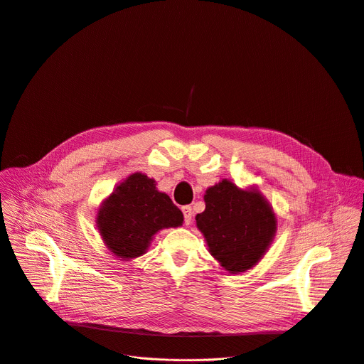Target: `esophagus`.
I'll list each match as a JSON object with an SVG mask.
<instances>
[{
	"label": "esophagus",
	"mask_w": 364,
	"mask_h": 364,
	"mask_svg": "<svg viewBox=\"0 0 364 364\" xmlns=\"http://www.w3.org/2000/svg\"><path fill=\"white\" fill-rule=\"evenodd\" d=\"M183 215H184V225H190L191 223V218H193V210L190 205H184L183 207Z\"/></svg>",
	"instance_id": "obj_1"
}]
</instances>
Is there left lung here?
I'll list each match as a JSON object with an SVG mask.
<instances>
[{
	"instance_id": "left-lung-1",
	"label": "left lung",
	"mask_w": 364,
	"mask_h": 364,
	"mask_svg": "<svg viewBox=\"0 0 364 364\" xmlns=\"http://www.w3.org/2000/svg\"><path fill=\"white\" fill-rule=\"evenodd\" d=\"M205 209L196 216L210 253L230 274L255 267L271 245L277 219L256 190H240L223 180L204 194Z\"/></svg>"
}]
</instances>
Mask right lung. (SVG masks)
Segmentation results:
<instances>
[{"label":"right lung","instance_id":"add662e5","mask_svg":"<svg viewBox=\"0 0 364 364\" xmlns=\"http://www.w3.org/2000/svg\"><path fill=\"white\" fill-rule=\"evenodd\" d=\"M155 181L142 173L129 176L103 201L97 229L112 255L132 259L145 253L152 236L183 223V213Z\"/></svg>","mask_w":364,"mask_h":364}]
</instances>
